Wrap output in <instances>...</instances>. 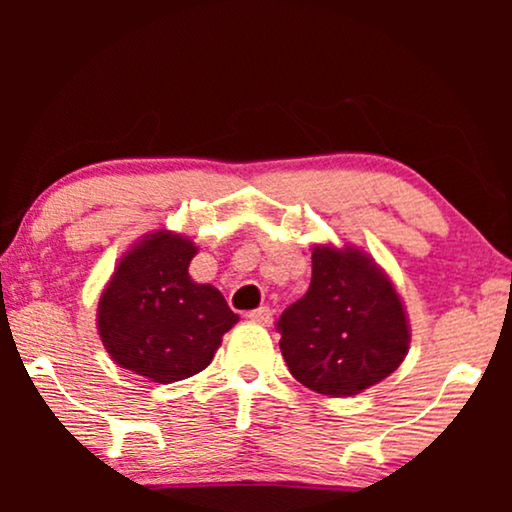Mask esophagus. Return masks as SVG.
I'll return each mask as SVG.
<instances>
[{
  "label": "esophagus",
  "mask_w": 512,
  "mask_h": 512,
  "mask_svg": "<svg viewBox=\"0 0 512 512\" xmlns=\"http://www.w3.org/2000/svg\"><path fill=\"white\" fill-rule=\"evenodd\" d=\"M247 317L254 321V324H261V326L272 324V310H270V307H258V310H251Z\"/></svg>",
  "instance_id": "obj_1"
}]
</instances>
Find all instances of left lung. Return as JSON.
Returning a JSON list of instances; mask_svg holds the SVG:
<instances>
[{
	"label": "left lung",
	"mask_w": 512,
	"mask_h": 512,
	"mask_svg": "<svg viewBox=\"0 0 512 512\" xmlns=\"http://www.w3.org/2000/svg\"><path fill=\"white\" fill-rule=\"evenodd\" d=\"M291 375L324 396H354L394 373L410 331L387 275L354 249L314 247L310 289L277 319Z\"/></svg>",
	"instance_id": "1"
}]
</instances>
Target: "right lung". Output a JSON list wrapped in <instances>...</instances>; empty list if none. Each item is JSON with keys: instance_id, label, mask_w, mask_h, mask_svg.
<instances>
[{"instance_id": "add662e5", "label": "right lung", "mask_w": 512, "mask_h": 512, "mask_svg": "<svg viewBox=\"0 0 512 512\" xmlns=\"http://www.w3.org/2000/svg\"><path fill=\"white\" fill-rule=\"evenodd\" d=\"M195 251L160 230L121 258L97 307L100 338L118 366L170 384L212 363L237 314L214 286L188 275Z\"/></svg>"}]
</instances>
